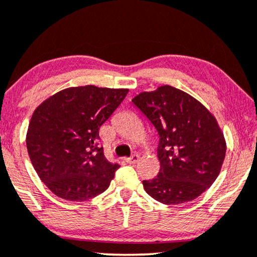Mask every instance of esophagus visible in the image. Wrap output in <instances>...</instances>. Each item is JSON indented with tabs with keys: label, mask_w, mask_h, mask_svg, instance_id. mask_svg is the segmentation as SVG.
Instances as JSON below:
<instances>
[{
	"label": "esophagus",
	"mask_w": 257,
	"mask_h": 257,
	"mask_svg": "<svg viewBox=\"0 0 257 257\" xmlns=\"http://www.w3.org/2000/svg\"><path fill=\"white\" fill-rule=\"evenodd\" d=\"M139 159H140L139 155L138 154H134V155H132L131 158H126L125 159V162H126V164H129V165H134V164H138Z\"/></svg>",
	"instance_id": "34e87169"
}]
</instances>
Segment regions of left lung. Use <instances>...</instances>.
Instances as JSON below:
<instances>
[{
    "label": "left lung",
    "instance_id": "obj_1",
    "mask_svg": "<svg viewBox=\"0 0 257 257\" xmlns=\"http://www.w3.org/2000/svg\"><path fill=\"white\" fill-rule=\"evenodd\" d=\"M159 134L157 178L144 180L149 196L167 205L199 197L218 177L226 144L215 116L173 86L141 92L132 100Z\"/></svg>",
    "mask_w": 257,
    "mask_h": 257
}]
</instances>
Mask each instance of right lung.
I'll return each mask as SVG.
<instances>
[{"label":"right lung","mask_w":257,"mask_h":257,"mask_svg":"<svg viewBox=\"0 0 257 257\" xmlns=\"http://www.w3.org/2000/svg\"><path fill=\"white\" fill-rule=\"evenodd\" d=\"M128 89L69 87L41 103L32 115L26 144L42 183L65 200L83 201L104 192L118 164L106 160L99 128Z\"/></svg>","instance_id":"right-lung-1"}]
</instances>
